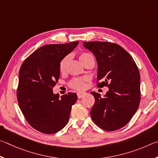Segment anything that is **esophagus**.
<instances>
[{
  "mask_svg": "<svg viewBox=\"0 0 158 158\" xmlns=\"http://www.w3.org/2000/svg\"><path fill=\"white\" fill-rule=\"evenodd\" d=\"M85 95H86V93H85V92H77V98H81Z\"/></svg>",
  "mask_w": 158,
  "mask_h": 158,
  "instance_id": "obj_1",
  "label": "esophagus"
}]
</instances>
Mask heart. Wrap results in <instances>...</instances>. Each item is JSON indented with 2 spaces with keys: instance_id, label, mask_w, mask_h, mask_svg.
I'll return each mask as SVG.
<instances>
[{
  "instance_id": "1",
  "label": "heart",
  "mask_w": 158,
  "mask_h": 158,
  "mask_svg": "<svg viewBox=\"0 0 158 158\" xmlns=\"http://www.w3.org/2000/svg\"><path fill=\"white\" fill-rule=\"evenodd\" d=\"M78 58L81 62L85 64L88 60H89L91 58H93L92 55L86 52H82L78 55ZM70 61V56L69 55H66L61 60L59 65L60 71L61 73H64L67 69L68 64ZM87 81L86 77H74L69 82V87L72 89L76 90H82L85 87V82Z\"/></svg>"
}]
</instances>
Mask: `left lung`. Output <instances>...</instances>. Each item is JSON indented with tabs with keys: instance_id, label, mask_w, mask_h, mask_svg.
Returning a JSON list of instances; mask_svg holds the SVG:
<instances>
[{
	"instance_id": "left-lung-1",
	"label": "left lung",
	"mask_w": 158,
	"mask_h": 158,
	"mask_svg": "<svg viewBox=\"0 0 158 158\" xmlns=\"http://www.w3.org/2000/svg\"><path fill=\"white\" fill-rule=\"evenodd\" d=\"M83 46L93 52L97 61V87L109 88L104 98L91 92L95 98L91 117L103 130L117 131L131 121L139 107V69L131 55L117 44L90 41L84 42Z\"/></svg>"
}]
</instances>
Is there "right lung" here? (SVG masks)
Segmentation results:
<instances>
[{"label":"right lung","instance_id":"add662e5","mask_svg":"<svg viewBox=\"0 0 158 158\" xmlns=\"http://www.w3.org/2000/svg\"><path fill=\"white\" fill-rule=\"evenodd\" d=\"M78 41L47 44L38 48L22 64L19 73L17 101L25 118L33 128L53 134L67 124L76 93L59 98L52 88L60 78L61 60L76 48Z\"/></svg>","mask_w":158,"mask_h":158}]
</instances>
